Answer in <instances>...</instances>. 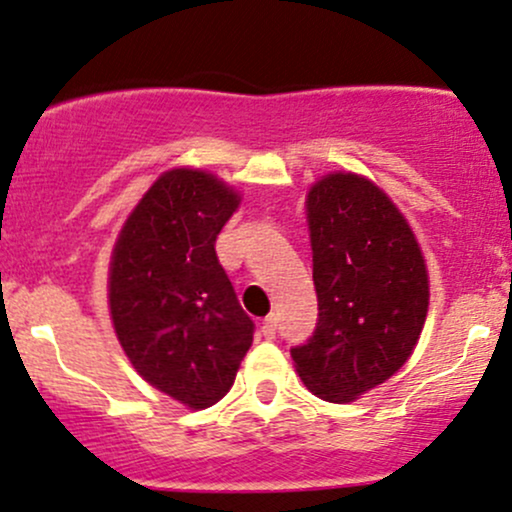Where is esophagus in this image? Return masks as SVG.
I'll return each instance as SVG.
<instances>
[{"label": "esophagus", "instance_id": "esophagus-1", "mask_svg": "<svg viewBox=\"0 0 512 512\" xmlns=\"http://www.w3.org/2000/svg\"><path fill=\"white\" fill-rule=\"evenodd\" d=\"M276 329H278V320H276V315H268L266 320H263V324H261L263 337H266V339H273V337H276Z\"/></svg>", "mask_w": 512, "mask_h": 512}]
</instances>
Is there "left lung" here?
I'll list each match as a JSON object with an SVG mask.
<instances>
[{
    "mask_svg": "<svg viewBox=\"0 0 512 512\" xmlns=\"http://www.w3.org/2000/svg\"><path fill=\"white\" fill-rule=\"evenodd\" d=\"M317 327L290 356L327 403H351L410 359L430 278L408 219L368 178L329 173L307 192Z\"/></svg>",
    "mask_w": 512,
    "mask_h": 512,
    "instance_id": "left-lung-1",
    "label": "left lung"
}]
</instances>
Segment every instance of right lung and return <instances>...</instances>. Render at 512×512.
Masks as SVG:
<instances>
[{"mask_svg": "<svg viewBox=\"0 0 512 512\" xmlns=\"http://www.w3.org/2000/svg\"><path fill=\"white\" fill-rule=\"evenodd\" d=\"M241 197L195 168L163 173L129 214L109 263V312L139 376L192 410L234 386L254 342L214 241Z\"/></svg>", "mask_w": 512, "mask_h": 512, "instance_id": "add662e5", "label": "right lung"}]
</instances>
